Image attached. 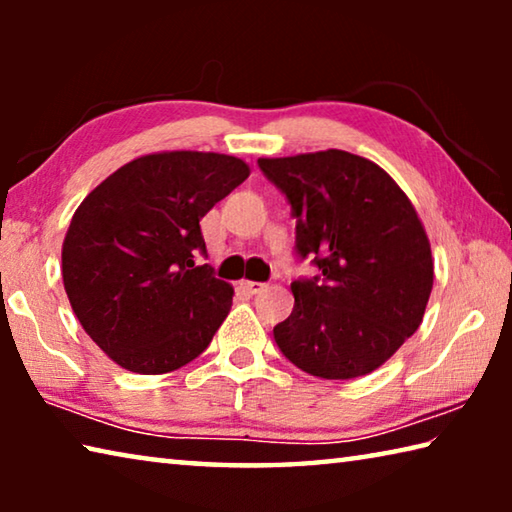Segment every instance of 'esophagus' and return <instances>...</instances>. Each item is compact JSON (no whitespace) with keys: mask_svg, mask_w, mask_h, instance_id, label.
<instances>
[{"mask_svg":"<svg viewBox=\"0 0 512 512\" xmlns=\"http://www.w3.org/2000/svg\"><path fill=\"white\" fill-rule=\"evenodd\" d=\"M239 287L248 291V293H253V296H255V293H262L266 289V284L264 282H253V280H241Z\"/></svg>","mask_w":512,"mask_h":512,"instance_id":"1","label":"esophagus"}]
</instances>
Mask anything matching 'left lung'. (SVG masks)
<instances>
[{"instance_id":"8db88e82","label":"left lung","mask_w":512,"mask_h":512,"mask_svg":"<svg viewBox=\"0 0 512 512\" xmlns=\"http://www.w3.org/2000/svg\"><path fill=\"white\" fill-rule=\"evenodd\" d=\"M289 198L296 250L320 275L291 282V316L273 327L293 366L320 379L377 370L420 327L433 287L424 225L400 185L339 149L259 158Z\"/></svg>"}]
</instances>
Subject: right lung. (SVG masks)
Instances as JSON below:
<instances>
[{"mask_svg": "<svg viewBox=\"0 0 512 512\" xmlns=\"http://www.w3.org/2000/svg\"><path fill=\"white\" fill-rule=\"evenodd\" d=\"M250 176L235 155L162 151L119 167L76 207L63 284L76 318L117 366L162 375L210 345L235 289L196 266L201 219Z\"/></svg>", "mask_w": 512, "mask_h": 512, "instance_id": "1", "label": "right lung"}]
</instances>
